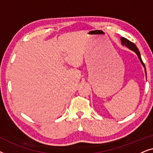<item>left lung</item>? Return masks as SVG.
I'll use <instances>...</instances> for the list:
<instances>
[{
    "instance_id": "1",
    "label": "left lung",
    "mask_w": 153,
    "mask_h": 153,
    "mask_svg": "<svg viewBox=\"0 0 153 153\" xmlns=\"http://www.w3.org/2000/svg\"><path fill=\"white\" fill-rule=\"evenodd\" d=\"M120 40H121V44L123 46H125V47H127L129 49H130L131 51H132L134 52V53L137 54L138 58H139V59L140 60V62H141V63L142 64V65L145 69V73H146V79H147V74H146V67H145V65H144L143 60L141 59V54H140V52H139V50L138 49V48L137 47V46H136L134 44L133 42H131L128 39L125 38V37H120ZM147 81V80H146Z\"/></svg>"
}]
</instances>
